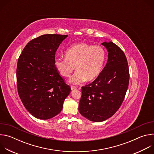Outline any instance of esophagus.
I'll list each match as a JSON object with an SVG mask.
<instances>
[{"label":"esophagus","mask_w":154,"mask_h":154,"mask_svg":"<svg viewBox=\"0 0 154 154\" xmlns=\"http://www.w3.org/2000/svg\"><path fill=\"white\" fill-rule=\"evenodd\" d=\"M71 90H75V89H76V88H77V86H73V85H71Z\"/></svg>","instance_id":"1"}]
</instances>
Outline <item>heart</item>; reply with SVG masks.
Masks as SVG:
<instances>
[{"label": "heart", "mask_w": 154, "mask_h": 154, "mask_svg": "<svg viewBox=\"0 0 154 154\" xmlns=\"http://www.w3.org/2000/svg\"><path fill=\"white\" fill-rule=\"evenodd\" d=\"M106 59L105 49L99 46L84 42L75 44L65 52V58H57L54 67L63 77H69V82L79 85L87 80L93 81L101 73Z\"/></svg>", "instance_id": "b5f03b06"}]
</instances>
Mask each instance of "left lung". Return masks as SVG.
<instances>
[{"instance_id": "1", "label": "left lung", "mask_w": 154, "mask_h": 154, "mask_svg": "<svg viewBox=\"0 0 154 154\" xmlns=\"http://www.w3.org/2000/svg\"><path fill=\"white\" fill-rule=\"evenodd\" d=\"M102 45L108 51V60L100 75L82 87L80 113L91 121L102 122L112 117L121 106L129 83V69L124 52L112 41Z\"/></svg>"}]
</instances>
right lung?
<instances>
[{"label": "right lung", "mask_w": 154, "mask_h": 154, "mask_svg": "<svg viewBox=\"0 0 154 154\" xmlns=\"http://www.w3.org/2000/svg\"><path fill=\"white\" fill-rule=\"evenodd\" d=\"M68 35H43L31 40L20 55L16 69L17 91L34 117L49 119L63 108L71 87L54 67L55 55Z\"/></svg>", "instance_id": "add662e5"}]
</instances>
